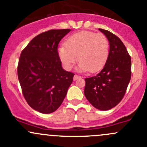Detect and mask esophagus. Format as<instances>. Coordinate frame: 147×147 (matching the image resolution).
Listing matches in <instances>:
<instances>
[{
    "label": "esophagus",
    "mask_w": 147,
    "mask_h": 147,
    "mask_svg": "<svg viewBox=\"0 0 147 147\" xmlns=\"http://www.w3.org/2000/svg\"><path fill=\"white\" fill-rule=\"evenodd\" d=\"M81 76H80V75H75V76H74V80H78V78H80Z\"/></svg>",
    "instance_id": "1"
}]
</instances>
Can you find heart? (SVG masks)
Instances as JSON below:
<instances>
[{
    "label": "heart",
    "mask_w": 147,
    "mask_h": 147,
    "mask_svg": "<svg viewBox=\"0 0 147 147\" xmlns=\"http://www.w3.org/2000/svg\"><path fill=\"white\" fill-rule=\"evenodd\" d=\"M109 43L106 35L92 31H80L69 36L58 48L60 60L65 69H71L76 61L82 71L97 72L106 64Z\"/></svg>",
    "instance_id": "heart-1"
}]
</instances>
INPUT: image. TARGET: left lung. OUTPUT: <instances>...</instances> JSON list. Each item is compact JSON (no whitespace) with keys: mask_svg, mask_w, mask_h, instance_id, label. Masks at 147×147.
Wrapping results in <instances>:
<instances>
[{"mask_svg":"<svg viewBox=\"0 0 147 147\" xmlns=\"http://www.w3.org/2000/svg\"><path fill=\"white\" fill-rule=\"evenodd\" d=\"M109 42L107 60L101 72L85 80L84 93L93 107L109 110L121 102L131 75V57L122 41L115 34L99 28Z\"/></svg>","mask_w":147,"mask_h":147,"instance_id":"1","label":"left lung"}]
</instances>
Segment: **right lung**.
<instances>
[{
	"mask_svg": "<svg viewBox=\"0 0 147 147\" xmlns=\"http://www.w3.org/2000/svg\"><path fill=\"white\" fill-rule=\"evenodd\" d=\"M69 29L50 30L33 38L22 50L18 77L30 107L43 114L58 109L75 74L62 67L57 46Z\"/></svg>",
	"mask_w": 147,
	"mask_h": 147,
	"instance_id": "right-lung-1",
	"label": "right lung"
}]
</instances>
